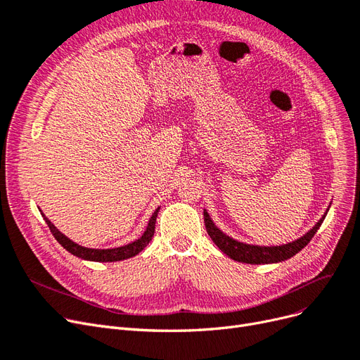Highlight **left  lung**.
<instances>
[{"label": "left lung", "instance_id": "8db88e82", "mask_svg": "<svg viewBox=\"0 0 360 360\" xmlns=\"http://www.w3.org/2000/svg\"><path fill=\"white\" fill-rule=\"evenodd\" d=\"M205 225L207 234L210 236L214 243L224 252L225 255H229L231 259L237 262H246V264H270V262H281L285 261L290 257H294L295 254L307 246L310 243L311 238L314 237L316 231L321 227L326 214L323 218L319 221L314 227L298 240L283 245V246H271V248H265V246H252V245H245L240 242H236L229 236H225L221 230L215 227V224L212 222L209 218V214L205 210Z\"/></svg>", "mask_w": 360, "mask_h": 360}]
</instances>
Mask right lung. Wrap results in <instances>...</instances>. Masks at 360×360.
I'll return each instance as SVG.
<instances>
[{"mask_svg": "<svg viewBox=\"0 0 360 360\" xmlns=\"http://www.w3.org/2000/svg\"><path fill=\"white\" fill-rule=\"evenodd\" d=\"M160 209V207H158ZM158 209L154 212L148 227H146V231L142 234L141 238H138L136 242H133L130 245L122 246V248H115V249H89V248H83L74 242H71L68 237H65L55 225H53L44 215V221L49 225V229L51 231V234L55 236L56 240L66 249L68 252H71L72 255L83 258V259H89V261H96V262H114V261H122V259H127L138 255L139 252L150 243V240L154 236V230H155V219H157V214Z\"/></svg>", "mask_w": 360, "mask_h": 360, "instance_id": "obj_1", "label": "right lung"}]
</instances>
